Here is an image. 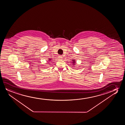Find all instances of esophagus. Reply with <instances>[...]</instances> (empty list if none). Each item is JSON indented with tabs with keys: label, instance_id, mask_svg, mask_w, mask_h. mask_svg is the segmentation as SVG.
<instances>
[{
	"label": "esophagus",
	"instance_id": "esophagus-1",
	"mask_svg": "<svg viewBox=\"0 0 125 125\" xmlns=\"http://www.w3.org/2000/svg\"><path fill=\"white\" fill-rule=\"evenodd\" d=\"M58 58H59L60 59H62V58H63V57H62V55H59L58 56Z\"/></svg>",
	"mask_w": 125,
	"mask_h": 125
}]
</instances>
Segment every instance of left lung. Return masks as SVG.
I'll use <instances>...</instances> for the list:
<instances>
[{
	"label": "left lung",
	"mask_w": 125,
	"mask_h": 125,
	"mask_svg": "<svg viewBox=\"0 0 125 125\" xmlns=\"http://www.w3.org/2000/svg\"><path fill=\"white\" fill-rule=\"evenodd\" d=\"M73 63H75V61H74V60H73Z\"/></svg>",
	"instance_id": "left-lung-1"
}]
</instances>
